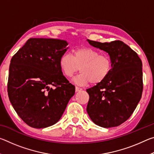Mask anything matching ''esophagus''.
<instances>
[{
	"label": "esophagus",
	"mask_w": 154,
	"mask_h": 154,
	"mask_svg": "<svg viewBox=\"0 0 154 154\" xmlns=\"http://www.w3.org/2000/svg\"><path fill=\"white\" fill-rule=\"evenodd\" d=\"M82 88H79V87H75V91H76L77 92H80V91H82Z\"/></svg>",
	"instance_id": "obj_1"
}]
</instances>
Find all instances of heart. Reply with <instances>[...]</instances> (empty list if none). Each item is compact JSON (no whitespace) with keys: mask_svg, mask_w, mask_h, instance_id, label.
I'll return each mask as SVG.
<instances>
[{"mask_svg":"<svg viewBox=\"0 0 154 154\" xmlns=\"http://www.w3.org/2000/svg\"><path fill=\"white\" fill-rule=\"evenodd\" d=\"M62 73L68 78L72 77L79 71L81 73L73 79L78 85H86L92 82L98 84L104 82L110 74L112 62L108 56L100 55L98 51L89 48L77 49L73 55L64 54L59 60Z\"/></svg>","mask_w":154,"mask_h":154,"instance_id":"b5f03b06","label":"heart"}]
</instances>
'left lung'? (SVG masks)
Listing matches in <instances>:
<instances>
[{
  "label": "left lung",
  "instance_id": "1",
  "mask_svg": "<svg viewBox=\"0 0 154 154\" xmlns=\"http://www.w3.org/2000/svg\"><path fill=\"white\" fill-rule=\"evenodd\" d=\"M87 41L90 45L106 51L112 62L108 77L86 90L90 96L88 114L99 126L106 128L118 126L131 116L141 98V60L121 41L111 43Z\"/></svg>",
  "mask_w": 154,
  "mask_h": 154
}]
</instances>
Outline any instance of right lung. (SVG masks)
<instances>
[{"label": "right lung", "instance_id": "obj_1", "mask_svg": "<svg viewBox=\"0 0 154 154\" xmlns=\"http://www.w3.org/2000/svg\"><path fill=\"white\" fill-rule=\"evenodd\" d=\"M67 45L64 40L32 38L12 57L7 85L9 100L28 126L44 128L57 123L75 94V86L59 66Z\"/></svg>", "mask_w": 154, "mask_h": 154}]
</instances>
